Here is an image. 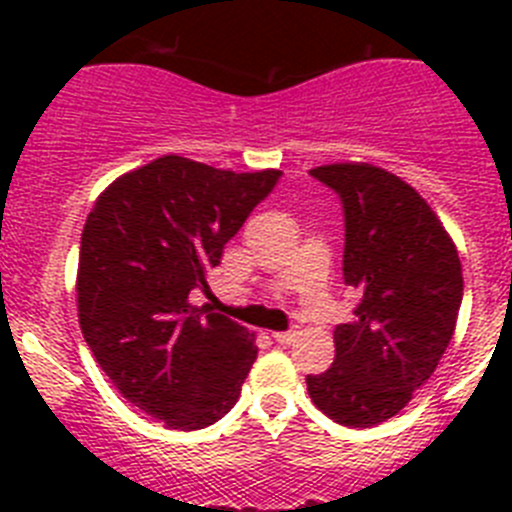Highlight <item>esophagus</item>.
<instances>
[{"instance_id":"obj_1","label":"esophagus","mask_w":512,"mask_h":512,"mask_svg":"<svg viewBox=\"0 0 512 512\" xmlns=\"http://www.w3.org/2000/svg\"><path fill=\"white\" fill-rule=\"evenodd\" d=\"M271 338L277 343H282V346H289V343L297 338V330H277V333H271Z\"/></svg>"}]
</instances>
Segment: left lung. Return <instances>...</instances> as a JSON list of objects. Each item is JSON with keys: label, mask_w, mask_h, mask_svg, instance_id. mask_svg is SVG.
Returning a JSON list of instances; mask_svg holds the SVG:
<instances>
[{"label": "left lung", "mask_w": 512, "mask_h": 512, "mask_svg": "<svg viewBox=\"0 0 512 512\" xmlns=\"http://www.w3.org/2000/svg\"><path fill=\"white\" fill-rule=\"evenodd\" d=\"M312 179L343 207V282L354 320L333 330L336 359L307 374V392L341 425L369 428L400 413L436 372L464 295L461 261L436 212L410 184L369 164H330Z\"/></svg>", "instance_id": "obj_1"}]
</instances>
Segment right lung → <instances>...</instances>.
Instances as JSON below:
<instances>
[{
  "instance_id": "1",
  "label": "right lung",
  "mask_w": 512,
  "mask_h": 512,
  "mask_svg": "<svg viewBox=\"0 0 512 512\" xmlns=\"http://www.w3.org/2000/svg\"><path fill=\"white\" fill-rule=\"evenodd\" d=\"M282 171L156 158L99 194L81 233L79 323L102 372L135 408L176 431L223 418L256 346L243 325L194 307L207 271Z\"/></svg>"
}]
</instances>
